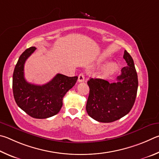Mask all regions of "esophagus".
<instances>
[{
	"label": "esophagus",
	"mask_w": 159,
	"mask_h": 159,
	"mask_svg": "<svg viewBox=\"0 0 159 159\" xmlns=\"http://www.w3.org/2000/svg\"><path fill=\"white\" fill-rule=\"evenodd\" d=\"M84 81V75L83 73H80L78 76V82H82Z\"/></svg>",
	"instance_id": "obj_1"
}]
</instances>
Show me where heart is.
Masks as SVG:
<instances>
[{
	"label": "heart",
	"mask_w": 159,
	"mask_h": 159,
	"mask_svg": "<svg viewBox=\"0 0 159 159\" xmlns=\"http://www.w3.org/2000/svg\"><path fill=\"white\" fill-rule=\"evenodd\" d=\"M116 69H117V66L115 63H110L109 65L107 66L102 70V76L107 77L108 75L112 74L115 72Z\"/></svg>",
	"instance_id": "heart-1"
}]
</instances>
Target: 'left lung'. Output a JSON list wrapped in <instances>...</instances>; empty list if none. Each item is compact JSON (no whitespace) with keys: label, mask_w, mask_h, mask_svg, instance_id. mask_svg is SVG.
<instances>
[{"label":"left lung","mask_w":159,"mask_h":159,"mask_svg":"<svg viewBox=\"0 0 159 159\" xmlns=\"http://www.w3.org/2000/svg\"><path fill=\"white\" fill-rule=\"evenodd\" d=\"M124 58L127 66L121 69L117 82L110 83L102 79H91L86 110L91 118L99 122L110 123L123 117L134 105L138 80L133 60L125 50Z\"/></svg>","instance_id":"left-lung-1"}]
</instances>
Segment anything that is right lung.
Returning a JSON list of instances; mask_svg holds the SVG:
<instances>
[{
    "instance_id": "1",
    "label": "right lung",
    "mask_w": 159,
    "mask_h": 159,
    "mask_svg": "<svg viewBox=\"0 0 159 159\" xmlns=\"http://www.w3.org/2000/svg\"><path fill=\"white\" fill-rule=\"evenodd\" d=\"M36 48L31 47L22 53L13 72L12 89L16 103L29 116L46 119L58 113L66 93L75 84L77 77L57 74L48 83L36 85L24 78V64Z\"/></svg>"
}]
</instances>
